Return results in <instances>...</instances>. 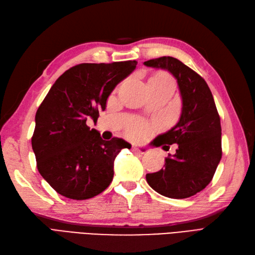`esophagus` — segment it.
<instances>
[{"label":"esophagus","mask_w":255,"mask_h":255,"mask_svg":"<svg viewBox=\"0 0 255 255\" xmlns=\"http://www.w3.org/2000/svg\"><path fill=\"white\" fill-rule=\"evenodd\" d=\"M132 151L134 152V153H139V154H144L145 153V151L146 149L145 148H139V147H133L132 148Z\"/></svg>","instance_id":"obj_1"}]
</instances>
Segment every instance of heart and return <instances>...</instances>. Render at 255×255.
Here are the masks:
<instances>
[{
	"instance_id": "obj_1",
	"label": "heart",
	"mask_w": 255,
	"mask_h": 255,
	"mask_svg": "<svg viewBox=\"0 0 255 255\" xmlns=\"http://www.w3.org/2000/svg\"><path fill=\"white\" fill-rule=\"evenodd\" d=\"M148 83H153L156 85H167L173 84V81L171 76L166 73V72H158V73L151 76ZM149 131H151V128L144 123H133L128 128V133L133 136V138H140V136L147 134Z\"/></svg>"
}]
</instances>
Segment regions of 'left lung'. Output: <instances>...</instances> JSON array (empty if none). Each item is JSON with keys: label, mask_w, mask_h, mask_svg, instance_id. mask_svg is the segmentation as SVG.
I'll list each match as a JSON object with an SVG mask.
<instances>
[{"label": "left lung", "mask_w": 255, "mask_h": 255, "mask_svg": "<svg viewBox=\"0 0 255 255\" xmlns=\"http://www.w3.org/2000/svg\"><path fill=\"white\" fill-rule=\"evenodd\" d=\"M144 64L170 72L182 97L178 124L153 141L155 146L177 143L179 147L174 155H168L164 169L146 174V181L166 197H191L210 183L222 158L221 121L213 96L204 78L173 57L156 58Z\"/></svg>", "instance_id": "obj_1"}]
</instances>
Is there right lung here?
Wrapping results in <instances>:
<instances>
[{
	"label": "right lung",
	"mask_w": 255,
	"mask_h": 255,
	"mask_svg": "<svg viewBox=\"0 0 255 255\" xmlns=\"http://www.w3.org/2000/svg\"><path fill=\"white\" fill-rule=\"evenodd\" d=\"M136 63L74 65L58 78L38 107L32 148L38 172L58 194L84 200L99 195L112 182L115 157L131 145L115 136L102 140L87 121L97 122L110 94Z\"/></svg>",
	"instance_id": "add662e5"
}]
</instances>
